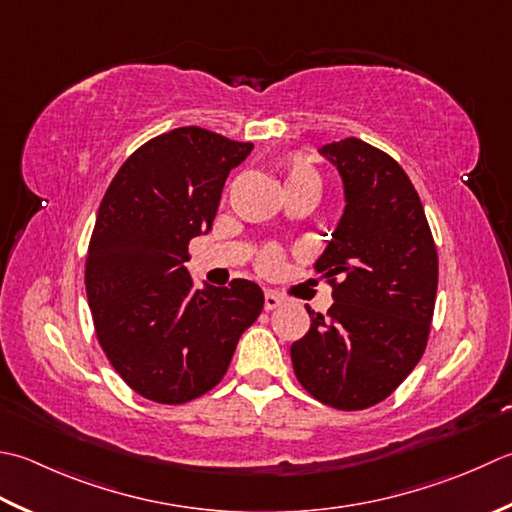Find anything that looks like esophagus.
Here are the masks:
<instances>
[{
    "instance_id": "esophagus-1",
    "label": "esophagus",
    "mask_w": 512,
    "mask_h": 512,
    "mask_svg": "<svg viewBox=\"0 0 512 512\" xmlns=\"http://www.w3.org/2000/svg\"><path fill=\"white\" fill-rule=\"evenodd\" d=\"M279 306H282V299H279L275 293H270V290H268V293L264 295V308L266 310H275Z\"/></svg>"
}]
</instances>
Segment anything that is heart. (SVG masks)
<instances>
[{
    "label": "heart",
    "instance_id": "heart-1",
    "mask_svg": "<svg viewBox=\"0 0 512 512\" xmlns=\"http://www.w3.org/2000/svg\"><path fill=\"white\" fill-rule=\"evenodd\" d=\"M284 188L286 193H293V190H310V193L322 195L324 177L313 164L306 162V159L295 157L284 166ZM279 266H282V253H279L277 248H266L257 259V268L262 270V273H277Z\"/></svg>",
    "mask_w": 512,
    "mask_h": 512
}]
</instances>
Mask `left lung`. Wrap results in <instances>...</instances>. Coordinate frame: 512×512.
<instances>
[{
    "mask_svg": "<svg viewBox=\"0 0 512 512\" xmlns=\"http://www.w3.org/2000/svg\"><path fill=\"white\" fill-rule=\"evenodd\" d=\"M346 208L315 270L333 288L328 315L308 310L290 346L299 384L337 410L393 393L422 359L437 297V246L404 168L357 137L326 144Z\"/></svg>",
    "mask_w": 512,
    "mask_h": 512,
    "instance_id": "1",
    "label": "left lung"
}]
</instances>
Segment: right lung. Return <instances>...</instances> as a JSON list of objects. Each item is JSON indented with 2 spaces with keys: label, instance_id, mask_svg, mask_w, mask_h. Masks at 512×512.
I'll return each instance as SVG.
<instances>
[{
  "label": "right lung",
  "instance_id": "1",
  "mask_svg": "<svg viewBox=\"0 0 512 512\" xmlns=\"http://www.w3.org/2000/svg\"><path fill=\"white\" fill-rule=\"evenodd\" d=\"M250 150L213 130L175 128L139 146L99 204L86 255L95 333L117 375L150 402L177 406L215 388L264 308L248 279L197 290L184 266Z\"/></svg>",
  "mask_w": 512,
  "mask_h": 512
}]
</instances>
